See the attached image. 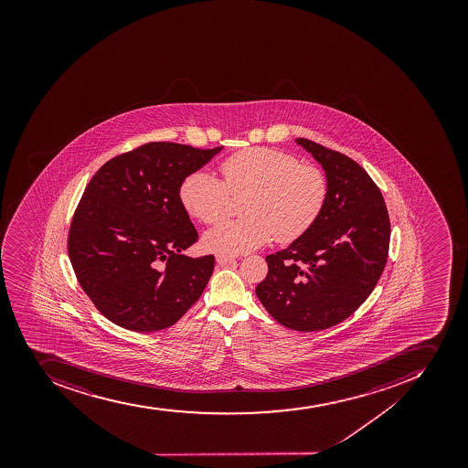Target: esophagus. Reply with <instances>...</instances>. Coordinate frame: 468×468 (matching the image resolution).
<instances>
[{
	"instance_id": "obj_1",
	"label": "esophagus",
	"mask_w": 468,
	"mask_h": 468,
	"mask_svg": "<svg viewBox=\"0 0 468 468\" xmlns=\"http://www.w3.org/2000/svg\"><path fill=\"white\" fill-rule=\"evenodd\" d=\"M217 263H219V265H228V263H233V261H236L235 257L233 256H228V254H217L216 256Z\"/></svg>"
}]
</instances>
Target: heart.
I'll return each instance as SVG.
<instances>
[{
    "mask_svg": "<svg viewBox=\"0 0 468 468\" xmlns=\"http://www.w3.org/2000/svg\"><path fill=\"white\" fill-rule=\"evenodd\" d=\"M224 181L207 170L188 175L179 200L190 216L217 223L228 211L229 191L249 193L244 218L226 219L203 236L207 249L221 254H245L273 238L287 244L305 235L322 214L327 197L326 176L319 167L269 148H250L226 158Z\"/></svg>",
    "mask_w": 468,
    "mask_h": 468,
    "instance_id": "1",
    "label": "heart"
}]
</instances>
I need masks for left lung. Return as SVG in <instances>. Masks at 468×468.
<instances>
[{"mask_svg": "<svg viewBox=\"0 0 468 468\" xmlns=\"http://www.w3.org/2000/svg\"><path fill=\"white\" fill-rule=\"evenodd\" d=\"M294 142L324 170L326 203L305 235L266 257L256 294L282 326L322 331L352 315L376 287L389 251V214L355 160L303 137Z\"/></svg>", "mask_w": 468, "mask_h": 468, "instance_id": "left-lung-1", "label": "left lung"}]
</instances>
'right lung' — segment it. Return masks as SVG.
<instances>
[{"mask_svg": "<svg viewBox=\"0 0 468 468\" xmlns=\"http://www.w3.org/2000/svg\"><path fill=\"white\" fill-rule=\"evenodd\" d=\"M221 149L153 142L92 176L71 221L69 256L106 319L129 331H162L200 298L216 259L182 254L199 235L179 186Z\"/></svg>", "mask_w": 468, "mask_h": 468, "instance_id": "right-lung-1", "label": "right lung"}]
</instances>
